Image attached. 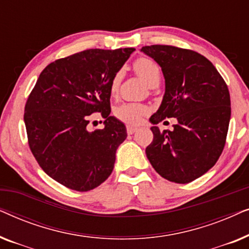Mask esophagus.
Returning a JSON list of instances; mask_svg holds the SVG:
<instances>
[{"instance_id": "obj_1", "label": "esophagus", "mask_w": 249, "mask_h": 249, "mask_svg": "<svg viewBox=\"0 0 249 249\" xmlns=\"http://www.w3.org/2000/svg\"><path fill=\"white\" fill-rule=\"evenodd\" d=\"M136 131H137V127H134V125H127L128 135H132Z\"/></svg>"}]
</instances>
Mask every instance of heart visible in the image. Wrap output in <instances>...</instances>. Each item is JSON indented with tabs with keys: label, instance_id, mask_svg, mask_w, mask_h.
<instances>
[{
	"label": "heart",
	"instance_id": "obj_1",
	"mask_svg": "<svg viewBox=\"0 0 249 249\" xmlns=\"http://www.w3.org/2000/svg\"><path fill=\"white\" fill-rule=\"evenodd\" d=\"M134 71L138 77H141L149 87L158 86L161 79V68L151 57H138L132 64ZM122 80V72L118 71L117 73L112 77L110 81L108 90L112 96L118 94L119 88ZM148 107L142 103H124L120 107L115 108V117L119 120L128 124H137L142 115L147 113Z\"/></svg>",
	"mask_w": 249,
	"mask_h": 249
}]
</instances>
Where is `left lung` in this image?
Wrapping results in <instances>:
<instances>
[{
  "instance_id": "obj_1",
  "label": "left lung",
  "mask_w": 249,
  "mask_h": 249,
  "mask_svg": "<svg viewBox=\"0 0 249 249\" xmlns=\"http://www.w3.org/2000/svg\"><path fill=\"white\" fill-rule=\"evenodd\" d=\"M142 51L162 68L165 94L151 119L159 124L176 118L173 130L152 127L153 142L146 155L163 178L188 183L215 164L226 145L231 115L226 81L210 60L195 51L151 45Z\"/></svg>"
}]
</instances>
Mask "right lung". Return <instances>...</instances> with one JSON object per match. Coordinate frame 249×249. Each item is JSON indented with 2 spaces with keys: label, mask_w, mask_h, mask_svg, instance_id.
Here are the masks:
<instances>
[{
  "label": "right lung",
  "mask_w": 249,
  "mask_h": 249,
  "mask_svg": "<svg viewBox=\"0 0 249 249\" xmlns=\"http://www.w3.org/2000/svg\"><path fill=\"white\" fill-rule=\"evenodd\" d=\"M135 49H90L50 63L25 105L28 145L40 168L67 188L88 192L113 170L115 151L127 138L110 117V81ZM101 113L103 129L88 132L89 115Z\"/></svg>",
  "instance_id": "1"
}]
</instances>
